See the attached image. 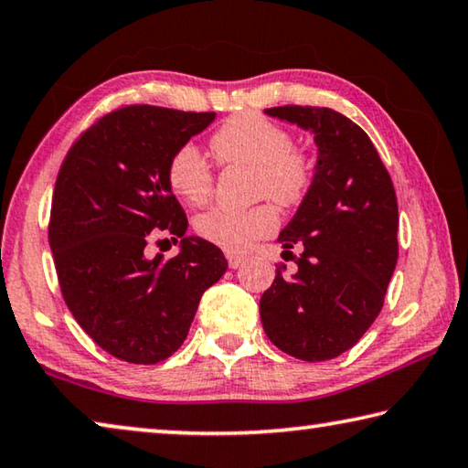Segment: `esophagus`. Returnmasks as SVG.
<instances>
[{
    "label": "esophagus",
    "instance_id": "34e87169",
    "mask_svg": "<svg viewBox=\"0 0 468 468\" xmlns=\"http://www.w3.org/2000/svg\"><path fill=\"white\" fill-rule=\"evenodd\" d=\"M228 257V265L236 270V267H240L244 263V255H239V252H226Z\"/></svg>",
    "mask_w": 468,
    "mask_h": 468
}]
</instances>
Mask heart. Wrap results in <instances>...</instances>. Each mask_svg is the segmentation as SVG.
<instances>
[{"mask_svg": "<svg viewBox=\"0 0 468 468\" xmlns=\"http://www.w3.org/2000/svg\"><path fill=\"white\" fill-rule=\"evenodd\" d=\"M221 165L247 164L255 167L252 184L257 197H273L282 205H298L315 180V164L309 151L292 143L286 126L255 112L229 116L209 139ZM167 184L188 205H203L216 190V174L201 149L180 144L167 159ZM280 226L273 203L249 209L213 207L195 219V232L203 240L229 252L247 250L252 242L270 236Z\"/></svg>", "mask_w": 468, "mask_h": 468, "instance_id": "b5f03b06", "label": "heart"}]
</instances>
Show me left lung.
<instances>
[{"mask_svg": "<svg viewBox=\"0 0 468 468\" xmlns=\"http://www.w3.org/2000/svg\"><path fill=\"white\" fill-rule=\"evenodd\" d=\"M315 134V180L296 216L282 229L284 259L259 303L275 346L301 361L340 356L363 338L384 306L398 261V201L392 178L361 126L329 107L265 110ZM294 243L303 247L292 256Z\"/></svg>", "mask_w": 468, "mask_h": 468, "instance_id": "left-lung-1", "label": "left lung"}]
</instances>
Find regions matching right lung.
Here are the masks:
<instances>
[{"label": "right lung", "instance_id": "1", "mask_svg": "<svg viewBox=\"0 0 468 468\" xmlns=\"http://www.w3.org/2000/svg\"><path fill=\"white\" fill-rule=\"evenodd\" d=\"M213 118L122 105L84 130L61 162L48 228L61 296L97 346L120 361L172 356L203 292L228 270L216 244L184 239L188 219L165 174L172 153ZM165 235L181 239V252L151 260L150 242Z\"/></svg>", "mask_w": 468, "mask_h": 468}]
</instances>
